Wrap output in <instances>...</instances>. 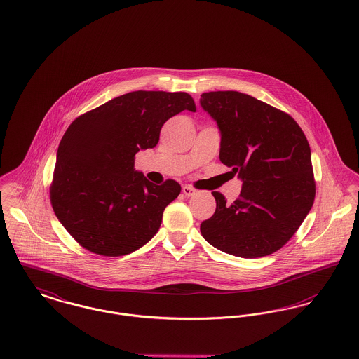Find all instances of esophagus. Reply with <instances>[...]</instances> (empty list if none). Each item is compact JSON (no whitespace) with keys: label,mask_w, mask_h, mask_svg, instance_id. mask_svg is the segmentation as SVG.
<instances>
[{"label":"esophagus","mask_w":359,"mask_h":359,"mask_svg":"<svg viewBox=\"0 0 359 359\" xmlns=\"http://www.w3.org/2000/svg\"><path fill=\"white\" fill-rule=\"evenodd\" d=\"M182 191H183V194H184L187 198H190V196H192V195L195 194V190H194L191 186H183Z\"/></svg>","instance_id":"34e87169"}]
</instances>
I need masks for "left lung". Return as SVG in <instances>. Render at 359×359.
<instances>
[{
  "label": "left lung",
  "instance_id": "left-lung-1",
  "mask_svg": "<svg viewBox=\"0 0 359 359\" xmlns=\"http://www.w3.org/2000/svg\"><path fill=\"white\" fill-rule=\"evenodd\" d=\"M201 107L221 134L219 160L243 182L228 205L201 224L203 238L222 252L255 259L282 248L315 201L311 148L294 119L250 95L218 90L201 95Z\"/></svg>",
  "mask_w": 359,
  "mask_h": 359
}]
</instances>
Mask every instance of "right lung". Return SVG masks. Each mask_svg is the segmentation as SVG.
<instances>
[{
    "label": "right lung",
    "instance_id": "obj_1",
    "mask_svg": "<svg viewBox=\"0 0 359 359\" xmlns=\"http://www.w3.org/2000/svg\"><path fill=\"white\" fill-rule=\"evenodd\" d=\"M184 109H196L186 92L135 90L86 112L66 130L50 198L65 229L88 251L123 256L157 233L182 187L175 180L153 184L134 168V156L154 148L163 125Z\"/></svg>",
    "mask_w": 359,
    "mask_h": 359
}]
</instances>
